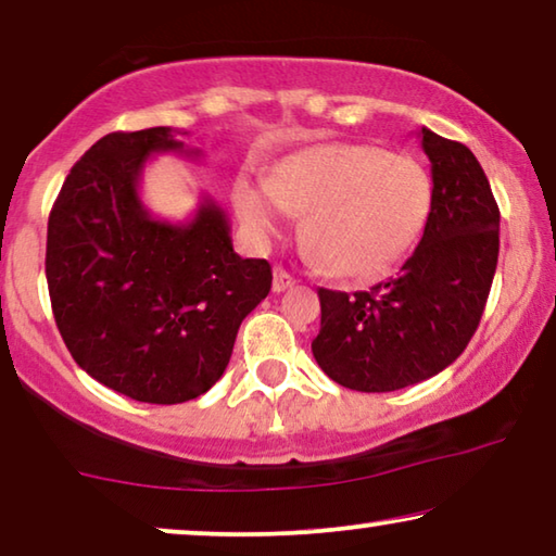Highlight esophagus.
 <instances>
[{
	"label": "esophagus",
	"mask_w": 556,
	"mask_h": 556,
	"mask_svg": "<svg viewBox=\"0 0 556 556\" xmlns=\"http://www.w3.org/2000/svg\"><path fill=\"white\" fill-rule=\"evenodd\" d=\"M291 286H295V278L291 276V273L283 270V268L273 270V291L283 293L286 288H291Z\"/></svg>",
	"instance_id": "esophagus-1"
}]
</instances>
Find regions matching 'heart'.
Here are the masks:
<instances>
[{
	"label": "heart",
	"mask_w": 556,
	"mask_h": 556,
	"mask_svg": "<svg viewBox=\"0 0 556 556\" xmlns=\"http://www.w3.org/2000/svg\"><path fill=\"white\" fill-rule=\"evenodd\" d=\"M430 197V177L417 159L346 141L295 151L270 181L235 185V204L257 242L278 238L295 212H308L306 238L318 257L354 280L382 278L407 255Z\"/></svg>",
	"instance_id": "1"
}]
</instances>
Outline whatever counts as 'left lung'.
Wrapping results in <instances>:
<instances>
[{
  "instance_id": "obj_1",
  "label": "left lung",
  "mask_w": 556,
  "mask_h": 556,
  "mask_svg": "<svg viewBox=\"0 0 556 556\" xmlns=\"http://www.w3.org/2000/svg\"><path fill=\"white\" fill-rule=\"evenodd\" d=\"M432 197L428 223L397 278L369 291L318 288V367L356 392H394L435 377L468 346L498 263V204L473 156L422 126Z\"/></svg>"
}]
</instances>
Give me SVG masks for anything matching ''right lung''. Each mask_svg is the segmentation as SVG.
<instances>
[{
	"label": "right lung",
	"instance_id": "right-lung-1",
	"mask_svg": "<svg viewBox=\"0 0 556 556\" xmlns=\"http://www.w3.org/2000/svg\"><path fill=\"white\" fill-rule=\"evenodd\" d=\"M187 151L169 126L116 131L67 174L48 223L52 314L98 382L151 405L200 397L270 291V263L232 250L225 210L204 197L189 223L156 219L139 181L154 154Z\"/></svg>",
	"mask_w": 556,
	"mask_h": 556
}]
</instances>
